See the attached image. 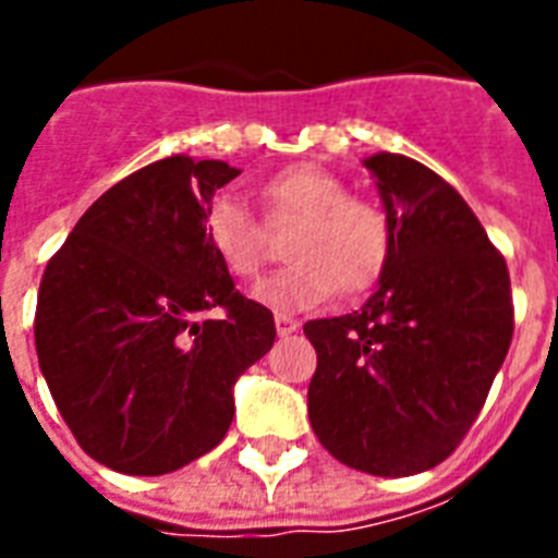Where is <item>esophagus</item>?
Returning <instances> with one entry per match:
<instances>
[{"mask_svg": "<svg viewBox=\"0 0 558 558\" xmlns=\"http://www.w3.org/2000/svg\"><path fill=\"white\" fill-rule=\"evenodd\" d=\"M275 330H278V336H292L298 330V322L289 315H275Z\"/></svg>", "mask_w": 558, "mask_h": 558, "instance_id": "34e87169", "label": "esophagus"}]
</instances>
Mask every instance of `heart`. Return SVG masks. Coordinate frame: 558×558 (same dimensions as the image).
Listing matches in <instances>:
<instances>
[{"instance_id": "obj_1", "label": "heart", "mask_w": 558, "mask_h": 558, "mask_svg": "<svg viewBox=\"0 0 558 558\" xmlns=\"http://www.w3.org/2000/svg\"><path fill=\"white\" fill-rule=\"evenodd\" d=\"M269 226L298 222L289 234L287 269L254 289L260 304L298 313L322 304L339 289L359 295L385 275L397 228L379 202L350 196L336 173L315 165H295L260 185ZM202 234L219 266L236 280L263 271L269 234L260 219L234 193H217L202 210Z\"/></svg>"}]
</instances>
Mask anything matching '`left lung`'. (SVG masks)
I'll use <instances>...</instances> for the list:
<instances>
[{"label":"left lung","instance_id":"left-lung-1","mask_svg":"<svg viewBox=\"0 0 558 558\" xmlns=\"http://www.w3.org/2000/svg\"><path fill=\"white\" fill-rule=\"evenodd\" d=\"M397 240L362 310L306 322L318 353L306 405L344 466L434 469L481 414L512 341L510 271L463 196L399 153L365 159Z\"/></svg>","mask_w":558,"mask_h":558}]
</instances>
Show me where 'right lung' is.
<instances>
[{"label":"right lung","instance_id":"add662e5","mask_svg":"<svg viewBox=\"0 0 558 558\" xmlns=\"http://www.w3.org/2000/svg\"><path fill=\"white\" fill-rule=\"evenodd\" d=\"M236 177L217 159L153 161L92 202L48 260L39 371L81 449L116 472L168 475L214 449L234 381L275 344L271 313L202 234L208 199Z\"/></svg>","mask_w":558,"mask_h":558}]
</instances>
